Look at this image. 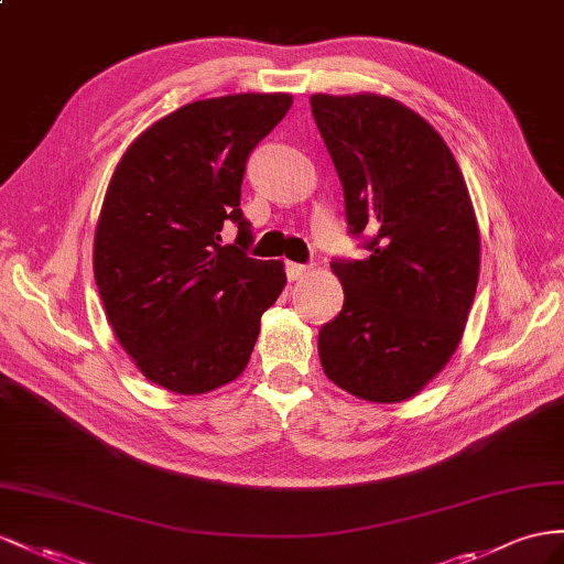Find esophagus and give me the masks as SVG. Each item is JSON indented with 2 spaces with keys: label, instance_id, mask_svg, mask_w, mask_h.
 I'll use <instances>...</instances> for the list:
<instances>
[{
  "label": "esophagus",
  "instance_id": "34e87169",
  "mask_svg": "<svg viewBox=\"0 0 564 564\" xmlns=\"http://www.w3.org/2000/svg\"><path fill=\"white\" fill-rule=\"evenodd\" d=\"M285 273H288V279L291 281H300V279H305L307 273H310V267H305V264H295V262H288L285 264Z\"/></svg>",
  "mask_w": 564,
  "mask_h": 564
}]
</instances>
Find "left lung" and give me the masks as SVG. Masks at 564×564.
<instances>
[{
    "label": "left lung",
    "instance_id": "left-lung-1",
    "mask_svg": "<svg viewBox=\"0 0 564 564\" xmlns=\"http://www.w3.org/2000/svg\"><path fill=\"white\" fill-rule=\"evenodd\" d=\"M345 219L367 259H334L345 302L319 330L326 377L369 402L416 395L447 365L479 283V226L436 128L381 95H312Z\"/></svg>",
    "mask_w": 564,
    "mask_h": 564
}]
</instances>
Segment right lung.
<instances>
[{
	"mask_svg": "<svg viewBox=\"0 0 564 564\" xmlns=\"http://www.w3.org/2000/svg\"><path fill=\"white\" fill-rule=\"evenodd\" d=\"M291 105L285 93L199 99L152 123L113 169L95 281L113 336L166 391L197 395L238 379L283 291V264L245 252L240 185L250 152ZM228 220L239 238L221 246Z\"/></svg>",
	"mask_w": 564,
	"mask_h": 564,
	"instance_id": "right-lung-1",
	"label": "right lung"
}]
</instances>
